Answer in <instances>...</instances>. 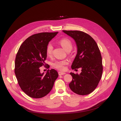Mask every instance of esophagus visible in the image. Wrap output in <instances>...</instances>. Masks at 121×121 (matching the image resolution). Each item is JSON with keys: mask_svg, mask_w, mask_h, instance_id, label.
Masks as SVG:
<instances>
[{"mask_svg": "<svg viewBox=\"0 0 121 121\" xmlns=\"http://www.w3.org/2000/svg\"><path fill=\"white\" fill-rule=\"evenodd\" d=\"M66 73L65 72H59V75H65Z\"/></svg>", "mask_w": 121, "mask_h": 121, "instance_id": "1", "label": "esophagus"}]
</instances>
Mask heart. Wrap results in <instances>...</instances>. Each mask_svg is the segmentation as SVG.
Wrapping results in <instances>:
<instances>
[{
    "label": "heart",
    "mask_w": 121,
    "mask_h": 121,
    "mask_svg": "<svg viewBox=\"0 0 121 121\" xmlns=\"http://www.w3.org/2000/svg\"><path fill=\"white\" fill-rule=\"evenodd\" d=\"M60 44L66 51L71 50L72 49V43L70 40L68 38H62L59 41ZM53 51V46L52 44L49 43L46 47V52L48 56H51L52 55ZM67 60H56L53 64V66L60 71H65L66 69L65 65H67Z\"/></svg>",
    "instance_id": "obj_1"
}]
</instances>
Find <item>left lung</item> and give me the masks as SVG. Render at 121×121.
Segmentation results:
<instances>
[{
  "mask_svg": "<svg viewBox=\"0 0 121 121\" xmlns=\"http://www.w3.org/2000/svg\"><path fill=\"white\" fill-rule=\"evenodd\" d=\"M76 42L77 55L71 65L72 69L81 68L80 74L70 72L72 81L69 84L74 93L87 95L93 92L102 76L103 66L100 50L95 40L87 33L78 30H62Z\"/></svg>",
  "mask_w": 121,
  "mask_h": 121,
  "instance_id": "obj_1",
  "label": "left lung"
}]
</instances>
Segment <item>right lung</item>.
I'll list each match as a JSON object with an SVG mask.
<instances>
[{"instance_id": "add662e5", "label": "right lung", "mask_w": 121, "mask_h": 121, "mask_svg": "<svg viewBox=\"0 0 121 121\" xmlns=\"http://www.w3.org/2000/svg\"><path fill=\"white\" fill-rule=\"evenodd\" d=\"M57 33L33 34L22 43L17 54L15 73L17 81L22 90L32 98H41L48 94L58 77V73L54 69H48L44 74L40 73L39 68L45 65L46 47Z\"/></svg>"}]
</instances>
